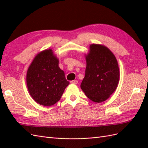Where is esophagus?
<instances>
[{
    "mask_svg": "<svg viewBox=\"0 0 148 148\" xmlns=\"http://www.w3.org/2000/svg\"><path fill=\"white\" fill-rule=\"evenodd\" d=\"M71 83L72 84H77L78 83V81L77 80H73V81H71Z\"/></svg>",
    "mask_w": 148,
    "mask_h": 148,
    "instance_id": "34e87169",
    "label": "esophagus"
}]
</instances>
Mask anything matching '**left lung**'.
Instances as JSON below:
<instances>
[{
    "label": "left lung",
    "instance_id": "8db88e82",
    "mask_svg": "<svg viewBox=\"0 0 148 148\" xmlns=\"http://www.w3.org/2000/svg\"><path fill=\"white\" fill-rule=\"evenodd\" d=\"M85 76L81 88L92 101H105L116 90L119 80L117 60L107 47L93 44L86 55Z\"/></svg>",
    "mask_w": 148,
    "mask_h": 148
}]
</instances>
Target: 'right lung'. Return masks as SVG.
<instances>
[{"label": "right lung", "mask_w": 148, "mask_h": 148, "mask_svg": "<svg viewBox=\"0 0 148 148\" xmlns=\"http://www.w3.org/2000/svg\"><path fill=\"white\" fill-rule=\"evenodd\" d=\"M69 82L58 67L52 49L40 52L28 69L27 85L31 97L40 105L51 106L60 99Z\"/></svg>", "instance_id": "add662e5"}]
</instances>
